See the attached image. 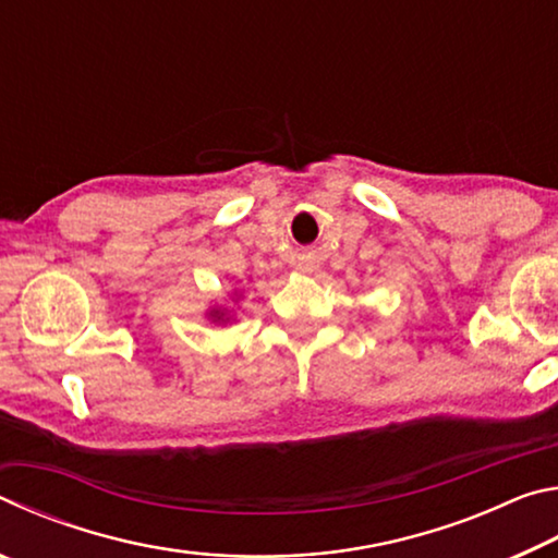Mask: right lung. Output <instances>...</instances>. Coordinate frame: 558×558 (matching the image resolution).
I'll list each match as a JSON object with an SVG mask.
<instances>
[{
  "label": "right lung",
  "mask_w": 558,
  "mask_h": 558,
  "mask_svg": "<svg viewBox=\"0 0 558 558\" xmlns=\"http://www.w3.org/2000/svg\"><path fill=\"white\" fill-rule=\"evenodd\" d=\"M214 317H221V315H214Z\"/></svg>",
  "instance_id": "right-lung-1"
}]
</instances>
